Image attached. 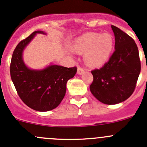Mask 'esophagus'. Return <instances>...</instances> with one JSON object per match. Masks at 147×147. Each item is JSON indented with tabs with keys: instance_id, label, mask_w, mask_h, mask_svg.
Instances as JSON below:
<instances>
[{
	"instance_id": "1",
	"label": "esophagus",
	"mask_w": 147,
	"mask_h": 147,
	"mask_svg": "<svg viewBox=\"0 0 147 147\" xmlns=\"http://www.w3.org/2000/svg\"><path fill=\"white\" fill-rule=\"evenodd\" d=\"M85 69H83V68H82L81 67H78V74H79V75H81V74H83V72H84Z\"/></svg>"
}]
</instances>
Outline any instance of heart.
Wrapping results in <instances>:
<instances>
[{"instance_id":"heart-1","label":"heart","mask_w":147,"mask_h":147,"mask_svg":"<svg viewBox=\"0 0 147 147\" xmlns=\"http://www.w3.org/2000/svg\"><path fill=\"white\" fill-rule=\"evenodd\" d=\"M114 46L112 35L108 33L88 32L75 41L73 49L78 53L85 54V61L91 67H99L109 59Z\"/></svg>"}]
</instances>
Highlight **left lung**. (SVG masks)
Instances as JSON below:
<instances>
[{
	"label": "left lung",
	"instance_id": "obj_1",
	"mask_svg": "<svg viewBox=\"0 0 147 147\" xmlns=\"http://www.w3.org/2000/svg\"><path fill=\"white\" fill-rule=\"evenodd\" d=\"M111 27L115 34V51L101 68L91 71L94 80L90 90L101 102L116 105L134 93L141 72V61L134 40L118 27Z\"/></svg>",
	"mask_w": 147,
	"mask_h": 147
}]
</instances>
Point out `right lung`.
<instances>
[{"instance_id": "add662e5", "label": "right lung", "mask_w": 147, "mask_h": 147, "mask_svg": "<svg viewBox=\"0 0 147 147\" xmlns=\"http://www.w3.org/2000/svg\"><path fill=\"white\" fill-rule=\"evenodd\" d=\"M37 33L20 41L15 48L10 64V74L17 94L27 106L34 110L47 112L55 109L64 98L67 81L77 72V67L50 65L41 70L29 69L22 59V52Z\"/></svg>"}]
</instances>
